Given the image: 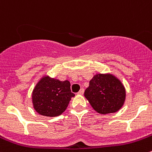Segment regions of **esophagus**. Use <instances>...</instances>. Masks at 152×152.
<instances>
[{"label": "esophagus", "instance_id": "obj_1", "mask_svg": "<svg viewBox=\"0 0 152 152\" xmlns=\"http://www.w3.org/2000/svg\"><path fill=\"white\" fill-rule=\"evenodd\" d=\"M84 93V88H80L79 91L77 92V94H80V95H82Z\"/></svg>", "mask_w": 152, "mask_h": 152}]
</instances>
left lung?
I'll return each mask as SVG.
<instances>
[{"label":"left lung","instance_id":"1","mask_svg":"<svg viewBox=\"0 0 152 152\" xmlns=\"http://www.w3.org/2000/svg\"><path fill=\"white\" fill-rule=\"evenodd\" d=\"M84 96L100 114L116 112L124 105L126 91L121 81L110 74L96 75L90 80Z\"/></svg>","mask_w":152,"mask_h":152}]
</instances>
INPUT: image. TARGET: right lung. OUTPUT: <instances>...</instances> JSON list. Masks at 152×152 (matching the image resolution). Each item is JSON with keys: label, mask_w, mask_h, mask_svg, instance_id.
Listing matches in <instances>:
<instances>
[{"label": "right lung", "mask_w": 152, "mask_h": 152, "mask_svg": "<svg viewBox=\"0 0 152 152\" xmlns=\"http://www.w3.org/2000/svg\"><path fill=\"white\" fill-rule=\"evenodd\" d=\"M74 96L69 80L60 81L43 77L33 90L32 102L37 113L43 116L56 117L66 109Z\"/></svg>", "instance_id": "1"}]
</instances>
